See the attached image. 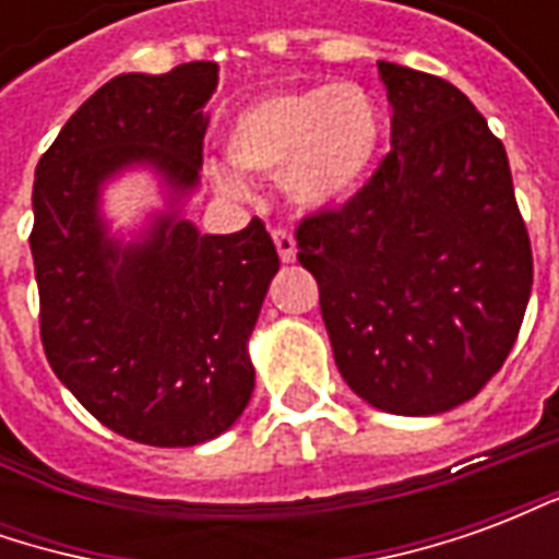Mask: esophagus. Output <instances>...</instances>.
Listing matches in <instances>:
<instances>
[{"label":"esophagus","mask_w":559,"mask_h":559,"mask_svg":"<svg viewBox=\"0 0 559 559\" xmlns=\"http://www.w3.org/2000/svg\"><path fill=\"white\" fill-rule=\"evenodd\" d=\"M272 239H275V248H278L281 263H293L296 260V239H293L287 230H272Z\"/></svg>","instance_id":"obj_1"}]
</instances>
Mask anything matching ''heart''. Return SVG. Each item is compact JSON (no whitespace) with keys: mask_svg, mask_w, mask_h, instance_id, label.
Wrapping results in <instances>:
<instances>
[{"mask_svg":"<svg viewBox=\"0 0 559 559\" xmlns=\"http://www.w3.org/2000/svg\"><path fill=\"white\" fill-rule=\"evenodd\" d=\"M386 119L359 83H311L248 104L224 138V155L242 179H281L299 209L344 203L374 176Z\"/></svg>","mask_w":559,"mask_h":559,"instance_id":"b5f03b06","label":"heart"}]
</instances>
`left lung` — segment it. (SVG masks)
Instances as JSON below:
<instances>
[{
    "label": "left lung",
    "mask_w": 559,
    "mask_h": 559,
    "mask_svg": "<svg viewBox=\"0 0 559 559\" xmlns=\"http://www.w3.org/2000/svg\"><path fill=\"white\" fill-rule=\"evenodd\" d=\"M392 152L338 209L296 227L335 365L371 407L433 416L503 368L533 287L509 158L443 78L377 62Z\"/></svg>",
    "instance_id": "1"
}]
</instances>
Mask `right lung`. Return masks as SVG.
<instances>
[{
  "label": "right lung",
  "instance_id": "right-lung-1",
  "mask_svg": "<svg viewBox=\"0 0 559 559\" xmlns=\"http://www.w3.org/2000/svg\"><path fill=\"white\" fill-rule=\"evenodd\" d=\"M215 86V62L119 74L68 119L32 188L47 362L110 431L164 449L206 443L242 416L254 392L248 338L278 272L260 218L227 236L182 218ZM134 163L171 194L144 236L122 243L97 203L100 185Z\"/></svg>",
  "mask_w": 559,
  "mask_h": 559
}]
</instances>
